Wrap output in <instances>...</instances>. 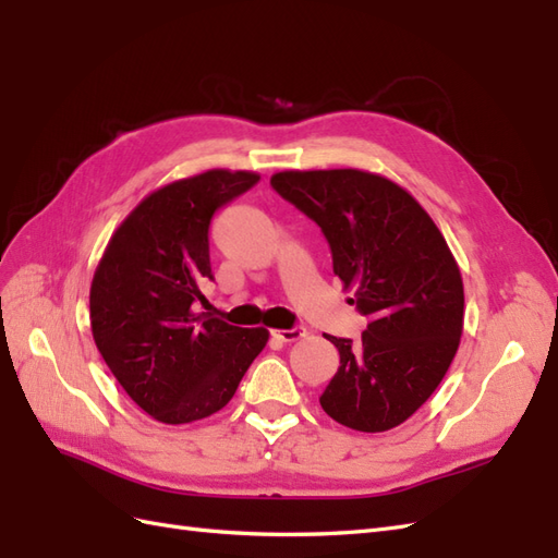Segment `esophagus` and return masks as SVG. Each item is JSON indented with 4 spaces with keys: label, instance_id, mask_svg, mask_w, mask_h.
<instances>
[{
    "label": "esophagus",
    "instance_id": "esophagus-1",
    "mask_svg": "<svg viewBox=\"0 0 558 558\" xmlns=\"http://www.w3.org/2000/svg\"><path fill=\"white\" fill-rule=\"evenodd\" d=\"M305 332H307L305 326H295V328H289V330H272V337L279 342L291 344V342H298L300 337H305Z\"/></svg>",
    "mask_w": 558,
    "mask_h": 558
}]
</instances>
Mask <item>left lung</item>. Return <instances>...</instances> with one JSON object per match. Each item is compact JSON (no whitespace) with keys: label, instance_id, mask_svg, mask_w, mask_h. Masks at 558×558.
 I'll return each mask as SVG.
<instances>
[{"label":"left lung","instance_id":"left-lung-1","mask_svg":"<svg viewBox=\"0 0 558 558\" xmlns=\"http://www.w3.org/2000/svg\"><path fill=\"white\" fill-rule=\"evenodd\" d=\"M269 183L324 232L332 272L367 316L359 342L326 335L340 367L320 408L353 430L400 426L440 386L463 332V279L442 232L379 174L291 170Z\"/></svg>","mask_w":558,"mask_h":558}]
</instances>
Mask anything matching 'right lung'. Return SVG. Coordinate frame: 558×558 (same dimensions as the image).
<instances>
[{
    "label": "right lung",
    "instance_id": "add662e5",
    "mask_svg": "<svg viewBox=\"0 0 558 558\" xmlns=\"http://www.w3.org/2000/svg\"><path fill=\"white\" fill-rule=\"evenodd\" d=\"M260 181L209 170L167 183L118 226L90 286V328L105 363L140 408L162 424L223 410L267 344L265 328H238L205 307L214 279V214Z\"/></svg>",
    "mask_w": 558,
    "mask_h": 558
}]
</instances>
